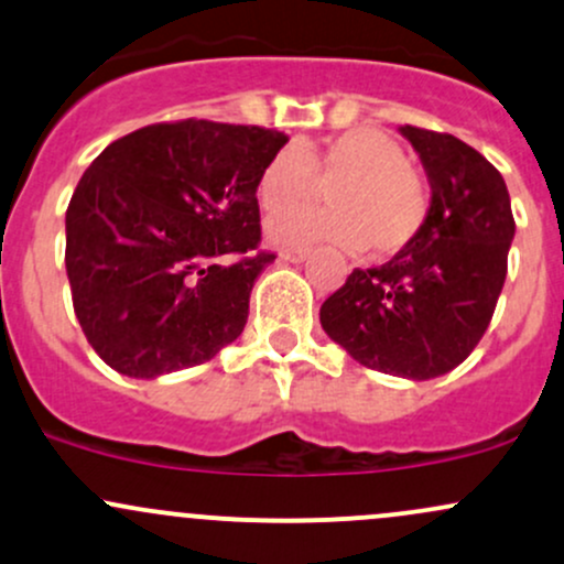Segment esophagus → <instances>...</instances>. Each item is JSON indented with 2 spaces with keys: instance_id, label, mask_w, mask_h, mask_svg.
<instances>
[{
  "instance_id": "esophagus-1",
  "label": "esophagus",
  "mask_w": 564,
  "mask_h": 564,
  "mask_svg": "<svg viewBox=\"0 0 564 564\" xmlns=\"http://www.w3.org/2000/svg\"><path fill=\"white\" fill-rule=\"evenodd\" d=\"M307 249H286V251H281V259L283 262H305L307 259Z\"/></svg>"
}]
</instances>
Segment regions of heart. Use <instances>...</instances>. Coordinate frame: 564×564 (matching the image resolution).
I'll return each instance as SVG.
<instances>
[{
    "mask_svg": "<svg viewBox=\"0 0 564 564\" xmlns=\"http://www.w3.org/2000/svg\"><path fill=\"white\" fill-rule=\"evenodd\" d=\"M321 188L333 206L283 215ZM257 203L270 219L272 243L305 246L315 240L369 249L380 257L404 251L429 219L431 197L423 176L406 163L391 133L358 126L321 147H283L257 178Z\"/></svg>",
    "mask_w": 564,
    "mask_h": 564,
    "instance_id": "heart-1",
    "label": "heart"
}]
</instances>
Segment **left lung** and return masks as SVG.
<instances>
[{
  "label": "left lung",
  "mask_w": 564,
  "mask_h": 564,
  "mask_svg": "<svg viewBox=\"0 0 564 564\" xmlns=\"http://www.w3.org/2000/svg\"><path fill=\"white\" fill-rule=\"evenodd\" d=\"M399 131L429 173V219L391 262L352 270L321 305V326L364 367L431 380L466 361L490 326L517 227L490 160L449 133Z\"/></svg>",
  "instance_id": "left-lung-1"
}]
</instances>
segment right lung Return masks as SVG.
<instances>
[{"label": "right lung", "instance_id": "add662e5", "mask_svg": "<svg viewBox=\"0 0 564 564\" xmlns=\"http://www.w3.org/2000/svg\"><path fill=\"white\" fill-rule=\"evenodd\" d=\"M286 135L182 120L122 135L66 208V275L93 350L154 380L212 361L249 318L275 253L259 251L257 178Z\"/></svg>", "mask_w": 564, "mask_h": 564}]
</instances>
